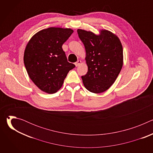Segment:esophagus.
I'll return each mask as SVG.
<instances>
[{
    "instance_id": "esophagus-1",
    "label": "esophagus",
    "mask_w": 153,
    "mask_h": 153,
    "mask_svg": "<svg viewBox=\"0 0 153 153\" xmlns=\"http://www.w3.org/2000/svg\"><path fill=\"white\" fill-rule=\"evenodd\" d=\"M80 63H81V60H77V62H76L75 63V65L76 67H78L80 65Z\"/></svg>"
}]
</instances>
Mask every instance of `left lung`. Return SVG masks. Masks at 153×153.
<instances>
[{
  "instance_id": "1",
  "label": "left lung",
  "mask_w": 153,
  "mask_h": 153,
  "mask_svg": "<svg viewBox=\"0 0 153 153\" xmlns=\"http://www.w3.org/2000/svg\"><path fill=\"white\" fill-rule=\"evenodd\" d=\"M96 35L78 29L77 33L86 51L88 72L82 76L85 88L93 93H101L110 88L123 66V48L119 37L106 30Z\"/></svg>"
}]
</instances>
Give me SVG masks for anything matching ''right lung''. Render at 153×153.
<instances>
[{
	"label": "right lung",
	"instance_id": "1",
	"mask_svg": "<svg viewBox=\"0 0 153 153\" xmlns=\"http://www.w3.org/2000/svg\"><path fill=\"white\" fill-rule=\"evenodd\" d=\"M73 33L70 28L50 27L37 32L28 42L25 66L31 80L42 91L56 93L68 72L75 67L68 62L62 48Z\"/></svg>",
	"mask_w": 153,
	"mask_h": 153
}]
</instances>
